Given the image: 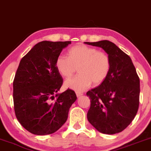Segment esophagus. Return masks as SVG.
Wrapping results in <instances>:
<instances>
[{"label":"esophagus","mask_w":151,"mask_h":151,"mask_svg":"<svg viewBox=\"0 0 151 151\" xmlns=\"http://www.w3.org/2000/svg\"><path fill=\"white\" fill-rule=\"evenodd\" d=\"M83 95V93H80V92H76V96H77V97H80L81 96Z\"/></svg>","instance_id":"1"}]
</instances>
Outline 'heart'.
<instances>
[{"mask_svg": "<svg viewBox=\"0 0 151 151\" xmlns=\"http://www.w3.org/2000/svg\"><path fill=\"white\" fill-rule=\"evenodd\" d=\"M69 57L60 55L55 60V67L60 75L71 78L78 69L79 74L65 82L66 87L76 91H83L91 84L98 85L106 79L110 71V58L104 51L84 45L72 47Z\"/></svg>", "mask_w": 151, "mask_h": 151, "instance_id": "b5f03b06", "label": "heart"}]
</instances>
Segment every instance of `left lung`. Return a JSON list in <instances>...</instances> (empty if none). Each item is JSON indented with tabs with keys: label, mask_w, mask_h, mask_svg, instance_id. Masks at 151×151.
Segmentation results:
<instances>
[{
	"label": "left lung",
	"mask_w": 151,
	"mask_h": 151,
	"mask_svg": "<svg viewBox=\"0 0 151 151\" xmlns=\"http://www.w3.org/2000/svg\"><path fill=\"white\" fill-rule=\"evenodd\" d=\"M84 43L103 49L111 60L106 79L86 93L91 100L87 119L100 133H119L131 123L139 108V78L135 66L131 58L112 42Z\"/></svg>",
	"instance_id": "left-lung-1"
}]
</instances>
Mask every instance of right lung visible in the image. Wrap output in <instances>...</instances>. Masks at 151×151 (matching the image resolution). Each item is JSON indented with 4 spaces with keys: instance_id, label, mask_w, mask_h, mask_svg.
<instances>
[{
    "instance_id": "right-lung-1",
    "label": "right lung",
    "mask_w": 151,
    "mask_h": 151,
    "mask_svg": "<svg viewBox=\"0 0 151 151\" xmlns=\"http://www.w3.org/2000/svg\"><path fill=\"white\" fill-rule=\"evenodd\" d=\"M71 41H42L21 59L13 82L16 118L32 134L49 135L67 121L70 107L77 99L67 89L58 93L63 79L55 60Z\"/></svg>"
}]
</instances>
